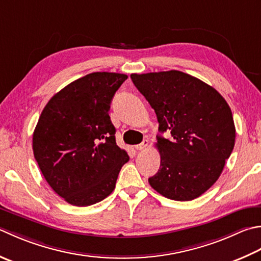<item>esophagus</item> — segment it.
<instances>
[{
	"instance_id": "obj_1",
	"label": "esophagus",
	"mask_w": 261,
	"mask_h": 261,
	"mask_svg": "<svg viewBox=\"0 0 261 261\" xmlns=\"http://www.w3.org/2000/svg\"><path fill=\"white\" fill-rule=\"evenodd\" d=\"M147 146H148V141H147V140H144V141L141 142V144L136 145L135 148H136L137 150H145L146 148H147Z\"/></svg>"
}]
</instances>
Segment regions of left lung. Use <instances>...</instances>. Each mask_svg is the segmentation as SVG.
Returning a JSON list of instances; mask_svg holds the SVG:
<instances>
[{"label": "left lung", "instance_id": "8db88e82", "mask_svg": "<svg viewBox=\"0 0 261 261\" xmlns=\"http://www.w3.org/2000/svg\"><path fill=\"white\" fill-rule=\"evenodd\" d=\"M132 83L155 110L160 170L151 188L176 201L201 196L215 183L231 155L236 126L226 100L212 86L177 70L131 74Z\"/></svg>", "mask_w": 261, "mask_h": 261}]
</instances>
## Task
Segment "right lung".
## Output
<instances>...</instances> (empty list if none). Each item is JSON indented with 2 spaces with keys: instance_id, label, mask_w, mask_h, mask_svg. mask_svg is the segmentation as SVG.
<instances>
[{
  "instance_id": "add662e5",
  "label": "right lung",
  "mask_w": 261,
  "mask_h": 261,
  "mask_svg": "<svg viewBox=\"0 0 261 261\" xmlns=\"http://www.w3.org/2000/svg\"><path fill=\"white\" fill-rule=\"evenodd\" d=\"M126 74L93 72L74 80L46 104L33 135L36 162L49 187L73 206L110 196L129 161L116 145L109 111Z\"/></svg>"
}]
</instances>
